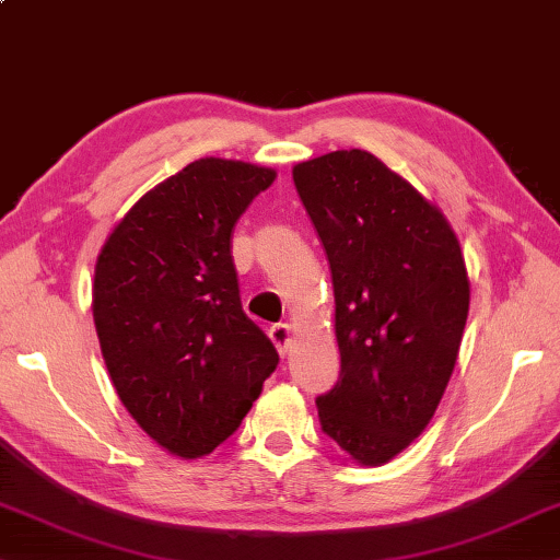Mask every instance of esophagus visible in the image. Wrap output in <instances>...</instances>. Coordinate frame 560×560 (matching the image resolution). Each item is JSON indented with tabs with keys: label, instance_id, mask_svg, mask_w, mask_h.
Returning <instances> with one entry per match:
<instances>
[{
	"label": "esophagus",
	"instance_id": "obj_1",
	"mask_svg": "<svg viewBox=\"0 0 560 560\" xmlns=\"http://www.w3.org/2000/svg\"><path fill=\"white\" fill-rule=\"evenodd\" d=\"M270 341L276 343V348H278V353L284 358L288 355V348H290V341H292V329H290V324H276V326H270Z\"/></svg>",
	"mask_w": 560,
	"mask_h": 560
}]
</instances>
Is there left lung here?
I'll use <instances>...</instances> for the list:
<instances>
[{
	"label": "left lung",
	"mask_w": 560,
	"mask_h": 560,
	"mask_svg": "<svg viewBox=\"0 0 560 560\" xmlns=\"http://www.w3.org/2000/svg\"><path fill=\"white\" fill-rule=\"evenodd\" d=\"M331 268L341 373L316 397L322 431L363 466L407 448L456 365L470 284L444 214L365 151L294 165Z\"/></svg>",
	"instance_id": "left-lung-1"
}]
</instances>
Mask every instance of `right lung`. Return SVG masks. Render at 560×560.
<instances>
[{"instance_id": "1", "label": "right lung", "mask_w": 560, "mask_h": 560, "mask_svg": "<svg viewBox=\"0 0 560 560\" xmlns=\"http://www.w3.org/2000/svg\"><path fill=\"white\" fill-rule=\"evenodd\" d=\"M276 171L202 158L145 192L104 244L92 314L116 395L180 458L234 434L278 368L241 307L231 231Z\"/></svg>"}]
</instances>
